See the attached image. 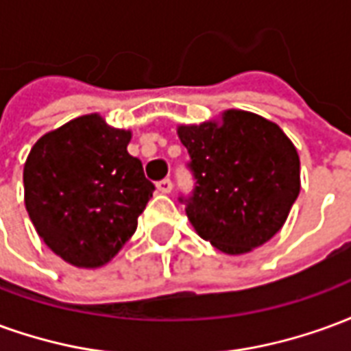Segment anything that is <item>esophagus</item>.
Listing matches in <instances>:
<instances>
[{"instance_id": "1", "label": "esophagus", "mask_w": 351, "mask_h": 351, "mask_svg": "<svg viewBox=\"0 0 351 351\" xmlns=\"http://www.w3.org/2000/svg\"><path fill=\"white\" fill-rule=\"evenodd\" d=\"M156 186H158V191H160V193H171V190H173V182H171L169 178H163V180H160Z\"/></svg>"}]
</instances>
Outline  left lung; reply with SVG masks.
<instances>
[{
    "label": "left lung",
    "mask_w": 351,
    "mask_h": 351,
    "mask_svg": "<svg viewBox=\"0 0 351 351\" xmlns=\"http://www.w3.org/2000/svg\"><path fill=\"white\" fill-rule=\"evenodd\" d=\"M176 131L195 178L190 197L178 199L197 235L229 256L271 241L301 191L299 154L286 133L237 108Z\"/></svg>",
    "instance_id": "8db88e82"
}]
</instances>
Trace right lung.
<instances>
[{"label": "right lung", "instance_id": "obj_1", "mask_svg": "<svg viewBox=\"0 0 351 351\" xmlns=\"http://www.w3.org/2000/svg\"><path fill=\"white\" fill-rule=\"evenodd\" d=\"M131 131L84 114L45 133L24 165V203L56 256L82 269L108 263L137 229L154 184L128 152Z\"/></svg>", "mask_w": 351, "mask_h": 351}]
</instances>
